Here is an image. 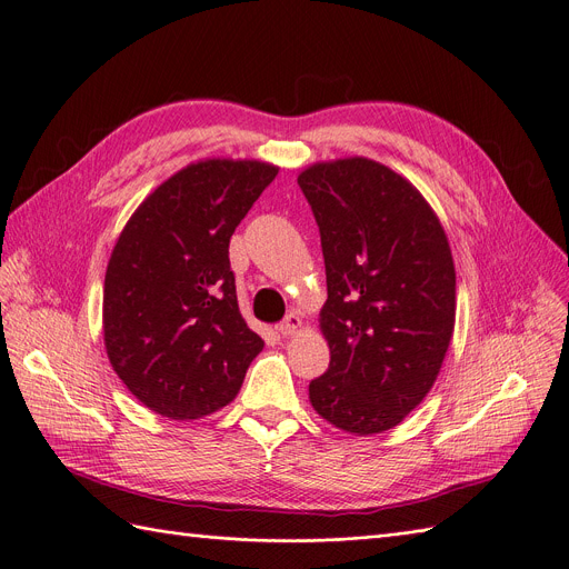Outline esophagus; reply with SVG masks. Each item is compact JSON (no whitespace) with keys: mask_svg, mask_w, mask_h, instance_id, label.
I'll return each mask as SVG.
<instances>
[{"mask_svg":"<svg viewBox=\"0 0 569 569\" xmlns=\"http://www.w3.org/2000/svg\"><path fill=\"white\" fill-rule=\"evenodd\" d=\"M300 326H303V319H300L296 312H289V315L278 323V330L287 338V336H293V332H298Z\"/></svg>","mask_w":569,"mask_h":569,"instance_id":"obj_1","label":"esophagus"}]
</instances>
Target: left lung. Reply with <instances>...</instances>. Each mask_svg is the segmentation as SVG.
Wrapping results in <instances>:
<instances>
[{
	"instance_id": "8db88e82",
	"label": "left lung",
	"mask_w": 569,
	"mask_h": 569,
	"mask_svg": "<svg viewBox=\"0 0 569 569\" xmlns=\"http://www.w3.org/2000/svg\"><path fill=\"white\" fill-rule=\"evenodd\" d=\"M321 233L326 375L315 411L358 437L392 429L429 392L455 328V263L425 197L390 167L345 158L298 174Z\"/></svg>"
}]
</instances>
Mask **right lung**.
Returning a JSON list of instances; mask_svg holds the SVG:
<instances>
[{
	"label": "right lung",
	"mask_w": 569,
	"mask_h": 569,
	"mask_svg": "<svg viewBox=\"0 0 569 569\" xmlns=\"http://www.w3.org/2000/svg\"><path fill=\"white\" fill-rule=\"evenodd\" d=\"M276 174L259 160L192 162L121 231L103 289L106 349L158 416L197 420L227 407L263 349L239 310L229 239Z\"/></svg>",
	"instance_id": "add662e5"
}]
</instances>
